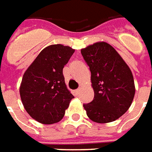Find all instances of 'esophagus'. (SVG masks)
Instances as JSON below:
<instances>
[{
    "label": "esophagus",
    "mask_w": 152,
    "mask_h": 152,
    "mask_svg": "<svg viewBox=\"0 0 152 152\" xmlns=\"http://www.w3.org/2000/svg\"><path fill=\"white\" fill-rule=\"evenodd\" d=\"M79 92H80V89H77V90L75 91V94H76V95H79Z\"/></svg>",
    "instance_id": "34e87169"
}]
</instances>
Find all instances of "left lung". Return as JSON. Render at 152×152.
I'll return each mask as SVG.
<instances>
[{
  "label": "left lung",
  "mask_w": 152,
  "mask_h": 152,
  "mask_svg": "<svg viewBox=\"0 0 152 152\" xmlns=\"http://www.w3.org/2000/svg\"><path fill=\"white\" fill-rule=\"evenodd\" d=\"M90 67L94 99L84 104L93 122H113L131 106L135 87L131 70L121 56L107 42H97L81 50Z\"/></svg>",
  "instance_id": "left-lung-1"
}]
</instances>
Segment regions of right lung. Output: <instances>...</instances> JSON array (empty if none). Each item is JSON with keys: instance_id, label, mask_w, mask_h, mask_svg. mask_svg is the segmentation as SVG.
<instances>
[{"instance_id": "add662e5", "label": "right lung", "mask_w": 152, "mask_h": 152, "mask_svg": "<svg viewBox=\"0 0 152 152\" xmlns=\"http://www.w3.org/2000/svg\"><path fill=\"white\" fill-rule=\"evenodd\" d=\"M74 50L51 45L40 51L21 82L20 97L29 116L43 124L61 121L73 96L67 90L62 69Z\"/></svg>"}]
</instances>
